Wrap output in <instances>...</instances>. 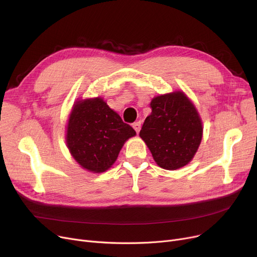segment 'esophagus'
Here are the masks:
<instances>
[{"label":"esophagus","instance_id":"1","mask_svg":"<svg viewBox=\"0 0 257 257\" xmlns=\"http://www.w3.org/2000/svg\"><path fill=\"white\" fill-rule=\"evenodd\" d=\"M132 127H133L134 130L137 131V133H139L140 130H141V127H142V123H141V121H136V123L132 124Z\"/></svg>","mask_w":257,"mask_h":257}]
</instances>
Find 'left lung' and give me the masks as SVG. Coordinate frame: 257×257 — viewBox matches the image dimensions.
<instances>
[{
  "instance_id": "8db88e82",
  "label": "left lung",
  "mask_w": 257,
  "mask_h": 257,
  "mask_svg": "<svg viewBox=\"0 0 257 257\" xmlns=\"http://www.w3.org/2000/svg\"><path fill=\"white\" fill-rule=\"evenodd\" d=\"M141 139L157 166L177 170L190 164L203 136L202 119L194 103L181 90L160 94L150 103Z\"/></svg>"
}]
</instances>
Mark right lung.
Segmentation results:
<instances>
[{
    "label": "right lung",
    "instance_id": "1",
    "mask_svg": "<svg viewBox=\"0 0 257 257\" xmlns=\"http://www.w3.org/2000/svg\"><path fill=\"white\" fill-rule=\"evenodd\" d=\"M137 136L101 97L78 99L67 118L65 142L81 168L103 173L115 163L126 141Z\"/></svg>",
    "mask_w": 257,
    "mask_h": 257
}]
</instances>
